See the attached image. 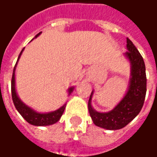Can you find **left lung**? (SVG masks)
Returning a JSON list of instances; mask_svg holds the SVG:
<instances>
[{"mask_svg": "<svg viewBox=\"0 0 157 157\" xmlns=\"http://www.w3.org/2000/svg\"><path fill=\"white\" fill-rule=\"evenodd\" d=\"M127 50L125 56L131 65V78L126 95L113 109L100 113L91 106L93 90L88 109L90 117L96 126L107 130H119L130 123L141 111L146 95V73L145 65L142 56L129 38H126Z\"/></svg>", "mask_w": 157, "mask_h": 157, "instance_id": "left-lung-1", "label": "left lung"}]
</instances>
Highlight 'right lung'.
<instances>
[{
  "instance_id": "obj_1",
  "label": "right lung",
  "mask_w": 157,
  "mask_h": 157,
  "mask_svg": "<svg viewBox=\"0 0 157 157\" xmlns=\"http://www.w3.org/2000/svg\"><path fill=\"white\" fill-rule=\"evenodd\" d=\"M41 34V32L38 33L36 36L35 37H37L38 36ZM25 48H23L22 51L19 54V58L17 60L16 65L14 66L13 68V77H12V82H11V90H12V98H13V101L14 104L16 109L18 110L22 117L28 123H30L31 125L36 126H49V125H53L56 122L58 121L61 117V115L63 114L65 108H66V104L60 107V109H58L56 111L53 112H49V113H38L34 109H32L31 108L28 107L26 104H25L18 97V94L16 92V88H15V70H16V67L18 64L20 56L22 55V52L24 51ZM74 87H70L68 89V95H70L71 93L73 91Z\"/></svg>"
}]
</instances>
